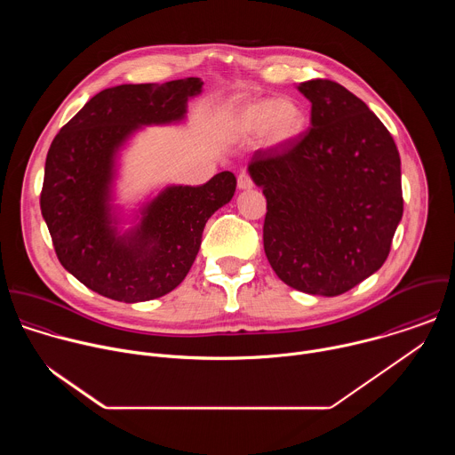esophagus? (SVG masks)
Masks as SVG:
<instances>
[{
	"label": "esophagus",
	"mask_w": 455,
	"mask_h": 455,
	"mask_svg": "<svg viewBox=\"0 0 455 455\" xmlns=\"http://www.w3.org/2000/svg\"><path fill=\"white\" fill-rule=\"evenodd\" d=\"M237 187H239V188H251V187H253V180H251V176H250L246 171H243V172L237 176Z\"/></svg>",
	"instance_id": "esophagus-1"
}]
</instances>
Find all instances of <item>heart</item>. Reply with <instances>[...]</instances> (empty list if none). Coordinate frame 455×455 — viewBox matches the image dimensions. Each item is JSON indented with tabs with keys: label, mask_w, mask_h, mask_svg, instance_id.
<instances>
[{
	"label": "heart",
	"mask_w": 455,
	"mask_h": 455,
	"mask_svg": "<svg viewBox=\"0 0 455 455\" xmlns=\"http://www.w3.org/2000/svg\"><path fill=\"white\" fill-rule=\"evenodd\" d=\"M230 124L239 135H253L263 129L268 146H283L304 132L306 109L293 99H257L234 109Z\"/></svg>",
	"instance_id": "obj_1"
}]
</instances>
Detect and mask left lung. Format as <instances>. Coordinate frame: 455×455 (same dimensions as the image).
<instances>
[{
    "instance_id": "obj_1",
    "label": "left lung",
    "mask_w": 455,
    "mask_h": 455,
    "mask_svg": "<svg viewBox=\"0 0 455 455\" xmlns=\"http://www.w3.org/2000/svg\"><path fill=\"white\" fill-rule=\"evenodd\" d=\"M311 127L248 164L263 187V243L288 286L335 297L381 268L403 216L393 135L363 100L330 79L299 86Z\"/></svg>"
}]
</instances>
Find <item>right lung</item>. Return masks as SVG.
<instances>
[{
    "label": "right lung",
    "mask_w": 455,
    "mask_h": 455,
    "mask_svg": "<svg viewBox=\"0 0 455 455\" xmlns=\"http://www.w3.org/2000/svg\"><path fill=\"white\" fill-rule=\"evenodd\" d=\"M202 84L188 77L102 90L60 127L48 149L39 204L55 255L108 299L140 302L174 290L198 255L207 220L234 196L235 176L223 171L200 187L165 188L132 237H115L109 227L115 149L140 124L180 120Z\"/></svg>",
    "instance_id": "add662e5"
}]
</instances>
